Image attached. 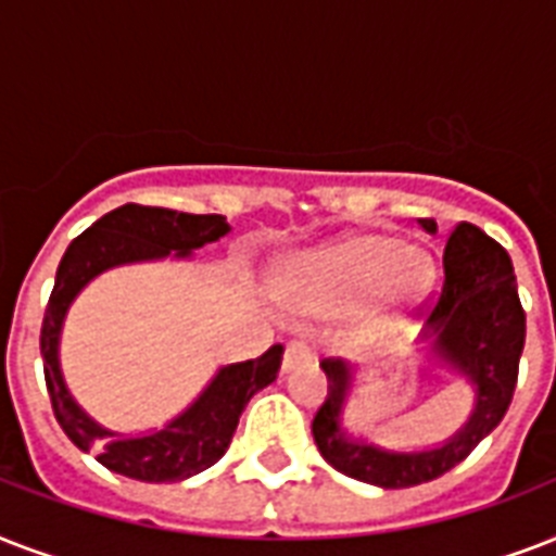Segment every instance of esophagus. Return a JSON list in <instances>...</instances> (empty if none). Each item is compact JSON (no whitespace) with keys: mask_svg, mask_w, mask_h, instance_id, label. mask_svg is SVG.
Listing matches in <instances>:
<instances>
[{"mask_svg":"<svg viewBox=\"0 0 556 556\" xmlns=\"http://www.w3.org/2000/svg\"><path fill=\"white\" fill-rule=\"evenodd\" d=\"M314 361V349L305 343V340H291L286 346V355H282V371L300 369V366L312 364Z\"/></svg>","mask_w":556,"mask_h":556,"instance_id":"esophagus-1","label":"esophagus"}]
</instances>
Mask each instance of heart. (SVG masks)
Instances as JSON below:
<instances>
[{
    "label": "heart",
    "instance_id": "obj_1",
    "mask_svg": "<svg viewBox=\"0 0 556 556\" xmlns=\"http://www.w3.org/2000/svg\"><path fill=\"white\" fill-rule=\"evenodd\" d=\"M435 288V262L427 251L392 236L357 233L303 262L294 296L308 312H338L361 300L375 320H397L427 303Z\"/></svg>",
    "mask_w": 556,
    "mask_h": 556
}]
</instances>
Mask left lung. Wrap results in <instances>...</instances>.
<instances>
[{
    "label": "left lung",
    "instance_id": "8db88e82",
    "mask_svg": "<svg viewBox=\"0 0 556 556\" xmlns=\"http://www.w3.org/2000/svg\"><path fill=\"white\" fill-rule=\"evenodd\" d=\"M435 233L432 218H418ZM427 355L441 369L462 375L473 389V409L447 441L424 450H392L352 435L343 424L357 369L346 361H323L329 378L326 404L312 424L320 456L334 470L387 491L413 488L447 473L496 430L514 397L519 355L526 346V312L508 251L476 225H456L444 248V286L421 331Z\"/></svg>",
    "mask_w": 556,
    "mask_h": 556
}]
</instances>
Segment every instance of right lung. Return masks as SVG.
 <instances>
[{
    "label": "right lung",
    "mask_w": 556,
    "mask_h": 556,
    "mask_svg": "<svg viewBox=\"0 0 556 556\" xmlns=\"http://www.w3.org/2000/svg\"><path fill=\"white\" fill-rule=\"evenodd\" d=\"M230 233L225 216H192L167 207L124 204L83 230L56 268L54 291L48 300L39 334V352L46 364V387L63 432L83 450L94 453L112 473L138 482H181L207 470L230 447L239 415L260 389L277 380L282 346H270L256 361L218 366L210 383L187 409L164 427L147 432H117L94 421L83 409L60 366V338L68 308L83 288L103 270L135 262L192 260V253Z\"/></svg>",
    "instance_id": "right-lung-1"
}]
</instances>
